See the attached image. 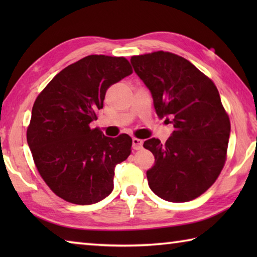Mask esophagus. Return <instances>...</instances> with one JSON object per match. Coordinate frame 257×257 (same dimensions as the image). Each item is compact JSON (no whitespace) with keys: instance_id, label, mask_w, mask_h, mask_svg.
Masks as SVG:
<instances>
[{"instance_id":"1","label":"esophagus","mask_w":257,"mask_h":257,"mask_svg":"<svg viewBox=\"0 0 257 257\" xmlns=\"http://www.w3.org/2000/svg\"><path fill=\"white\" fill-rule=\"evenodd\" d=\"M133 147H134V150H141V149H143V141H142V139L134 137L133 138Z\"/></svg>"}]
</instances>
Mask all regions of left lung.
Here are the masks:
<instances>
[{
    "label": "left lung",
    "instance_id": "8db88e82",
    "mask_svg": "<svg viewBox=\"0 0 257 257\" xmlns=\"http://www.w3.org/2000/svg\"><path fill=\"white\" fill-rule=\"evenodd\" d=\"M130 62L151 90L156 114L175 127L165 144L144 142L155 158L146 172L150 188L168 202L193 201L214 184L227 160L230 120L216 86L170 52L134 55Z\"/></svg>",
    "mask_w": 257,
    "mask_h": 257
}]
</instances>
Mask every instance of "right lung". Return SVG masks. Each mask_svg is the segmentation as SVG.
I'll use <instances>...</instances> for the list:
<instances>
[{
	"mask_svg": "<svg viewBox=\"0 0 257 257\" xmlns=\"http://www.w3.org/2000/svg\"><path fill=\"white\" fill-rule=\"evenodd\" d=\"M132 73L123 56L88 55L61 70L37 96L27 142L56 196L89 205L111 194L114 168L130 155L133 139L106 137L89 124L97 120L108 87Z\"/></svg>",
	"mask_w": 257,
	"mask_h": 257,
	"instance_id": "add662e5",
	"label": "right lung"
}]
</instances>
